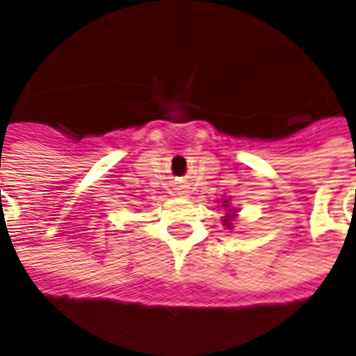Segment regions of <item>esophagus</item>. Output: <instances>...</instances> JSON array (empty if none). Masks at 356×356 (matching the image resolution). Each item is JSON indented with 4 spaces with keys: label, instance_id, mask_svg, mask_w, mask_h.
<instances>
[{
    "label": "esophagus",
    "instance_id": "esophagus-1",
    "mask_svg": "<svg viewBox=\"0 0 356 356\" xmlns=\"http://www.w3.org/2000/svg\"><path fill=\"white\" fill-rule=\"evenodd\" d=\"M189 191H188V188H184V186H180V188H176V195H180V197H186V195H188Z\"/></svg>",
    "mask_w": 356,
    "mask_h": 356
}]
</instances>
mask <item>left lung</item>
<instances>
[{
	"label": "left lung",
	"instance_id": "left-lung-1",
	"mask_svg": "<svg viewBox=\"0 0 356 356\" xmlns=\"http://www.w3.org/2000/svg\"><path fill=\"white\" fill-rule=\"evenodd\" d=\"M223 207L229 208V213H227L225 219H223V225H225L227 229H232V219L236 216V210H232V208L229 207V200H223Z\"/></svg>",
	"mask_w": 356,
	"mask_h": 356
}]
</instances>
